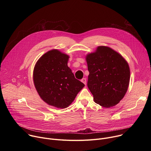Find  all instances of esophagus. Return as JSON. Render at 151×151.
<instances>
[{
  "mask_svg": "<svg viewBox=\"0 0 151 151\" xmlns=\"http://www.w3.org/2000/svg\"><path fill=\"white\" fill-rule=\"evenodd\" d=\"M81 82H82V83H83L85 85H86V79H85V78H83V79H82Z\"/></svg>",
  "mask_w": 151,
  "mask_h": 151,
  "instance_id": "34e87169",
  "label": "esophagus"
}]
</instances>
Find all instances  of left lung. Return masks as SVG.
Masks as SVG:
<instances>
[{
  "instance_id": "1",
  "label": "left lung",
  "mask_w": 151,
  "mask_h": 151,
  "mask_svg": "<svg viewBox=\"0 0 151 151\" xmlns=\"http://www.w3.org/2000/svg\"><path fill=\"white\" fill-rule=\"evenodd\" d=\"M85 59L90 73L87 86L95 103L106 108L116 105L125 95L130 82L127 61L106 46H99Z\"/></svg>"
}]
</instances>
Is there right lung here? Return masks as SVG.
I'll use <instances>...</instances> for the list:
<instances>
[{
    "instance_id": "right-lung-1",
    "label": "right lung",
    "mask_w": 151,
    "mask_h": 151,
    "mask_svg": "<svg viewBox=\"0 0 151 151\" xmlns=\"http://www.w3.org/2000/svg\"><path fill=\"white\" fill-rule=\"evenodd\" d=\"M69 58L68 54L53 49L39 58L33 69V83L40 97L59 109L68 107L85 86L68 67Z\"/></svg>"
}]
</instances>
